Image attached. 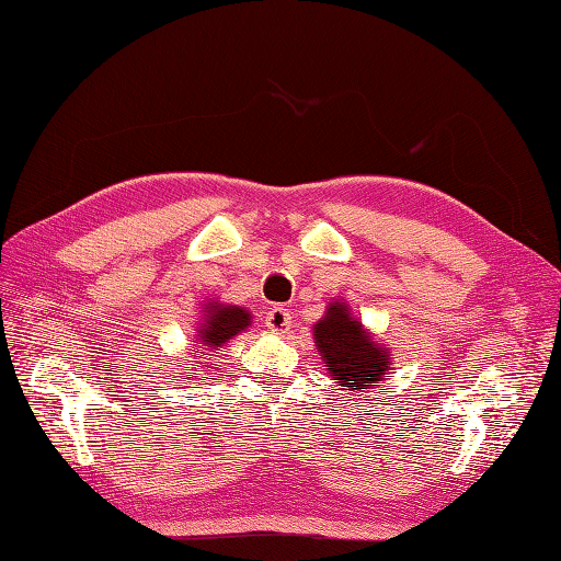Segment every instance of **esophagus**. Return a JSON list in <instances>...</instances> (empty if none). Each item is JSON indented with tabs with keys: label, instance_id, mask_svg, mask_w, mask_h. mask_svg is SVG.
Segmentation results:
<instances>
[{
	"label": "esophagus",
	"instance_id": "obj_1",
	"mask_svg": "<svg viewBox=\"0 0 561 561\" xmlns=\"http://www.w3.org/2000/svg\"><path fill=\"white\" fill-rule=\"evenodd\" d=\"M265 324H267V330H272V332H286V330H289L291 328V312H289V308L277 306V308L267 310Z\"/></svg>",
	"mask_w": 561,
	"mask_h": 561
}]
</instances>
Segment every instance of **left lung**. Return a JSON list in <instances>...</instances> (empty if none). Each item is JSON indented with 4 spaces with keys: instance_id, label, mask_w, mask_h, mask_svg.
I'll return each instance as SVG.
<instances>
[{
    "instance_id": "left-lung-1",
    "label": "left lung",
    "mask_w": 561,
    "mask_h": 561,
    "mask_svg": "<svg viewBox=\"0 0 561 561\" xmlns=\"http://www.w3.org/2000/svg\"><path fill=\"white\" fill-rule=\"evenodd\" d=\"M316 344L334 380L351 392L385 380L389 366L387 351L370 340L360 322L351 318L346 306L332 304L328 308V316L316 324Z\"/></svg>"
}]
</instances>
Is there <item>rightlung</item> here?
Returning a JSON list of instances; mask_svg holds the SVG:
<instances>
[{"label":"right lung","mask_w":561,"mask_h":561,"mask_svg":"<svg viewBox=\"0 0 561 561\" xmlns=\"http://www.w3.org/2000/svg\"><path fill=\"white\" fill-rule=\"evenodd\" d=\"M207 310V320L203 322L201 330V342L205 348H217L231 340L233 334L249 328L251 316L243 308L237 306H210Z\"/></svg>","instance_id":"right-lung-1"}]
</instances>
